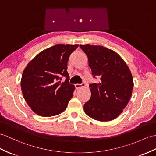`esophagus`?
<instances>
[{
	"instance_id": "1",
	"label": "esophagus",
	"mask_w": 156,
	"mask_h": 156,
	"mask_svg": "<svg viewBox=\"0 0 156 156\" xmlns=\"http://www.w3.org/2000/svg\"><path fill=\"white\" fill-rule=\"evenodd\" d=\"M85 86V83H81V84H76L75 85V89H80L81 88V87H83Z\"/></svg>"
}]
</instances>
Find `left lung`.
I'll list each match as a JSON object with an SVG mask.
<instances>
[{"label":"left lung","mask_w":156,"mask_h":156,"mask_svg":"<svg viewBox=\"0 0 156 156\" xmlns=\"http://www.w3.org/2000/svg\"><path fill=\"white\" fill-rule=\"evenodd\" d=\"M79 46L88 58L93 77H101L99 83L89 85L91 96L84 105L85 112L101 122L116 119L132 96L134 82L130 69L112 49L89 44Z\"/></svg>","instance_id":"obj_1"}]
</instances>
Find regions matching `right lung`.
<instances>
[{"label":"right lung","instance_id":"right-lung-1","mask_svg":"<svg viewBox=\"0 0 156 156\" xmlns=\"http://www.w3.org/2000/svg\"><path fill=\"white\" fill-rule=\"evenodd\" d=\"M78 45H55L39 53L26 67L21 79L22 92L36 115L53 116L66 109L75 90L69 83L67 62ZM62 76L66 77L62 83Z\"/></svg>","mask_w":156,"mask_h":156}]
</instances>
